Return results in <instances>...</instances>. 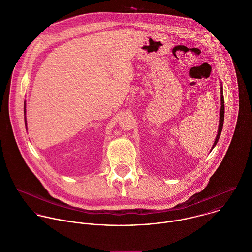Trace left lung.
<instances>
[{
	"label": "left lung",
	"mask_w": 252,
	"mask_h": 252,
	"mask_svg": "<svg viewBox=\"0 0 252 252\" xmlns=\"http://www.w3.org/2000/svg\"><path fill=\"white\" fill-rule=\"evenodd\" d=\"M220 99H221V107H220V113H219V126H218V131H217V135H216V138L214 140V143L212 145V148L210 151H212V149L215 147V145L217 144L218 140H219V137L221 135V131H222V127H223V123H224V110H225V107H224V96H223V87H222V84H220Z\"/></svg>",
	"instance_id": "left-lung-1"
}]
</instances>
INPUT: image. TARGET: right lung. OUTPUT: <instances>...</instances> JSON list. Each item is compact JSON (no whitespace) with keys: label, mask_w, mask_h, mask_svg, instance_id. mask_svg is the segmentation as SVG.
Segmentation results:
<instances>
[{"label":"right lung","mask_w":252,"mask_h":252,"mask_svg":"<svg viewBox=\"0 0 252 252\" xmlns=\"http://www.w3.org/2000/svg\"><path fill=\"white\" fill-rule=\"evenodd\" d=\"M24 121H25V126L27 128V121H26V102L24 101Z\"/></svg>","instance_id":"1"}]
</instances>
